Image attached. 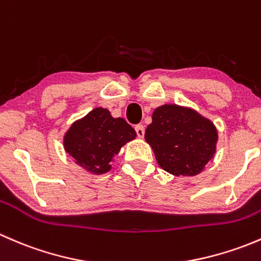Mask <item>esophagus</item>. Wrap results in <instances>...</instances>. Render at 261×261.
I'll list each match as a JSON object with an SVG mask.
<instances>
[{
    "mask_svg": "<svg viewBox=\"0 0 261 261\" xmlns=\"http://www.w3.org/2000/svg\"><path fill=\"white\" fill-rule=\"evenodd\" d=\"M135 130L139 138H144V134H145V127H144V125H136Z\"/></svg>",
    "mask_w": 261,
    "mask_h": 261,
    "instance_id": "obj_1",
    "label": "esophagus"
}]
</instances>
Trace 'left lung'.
I'll return each instance as SVG.
<instances>
[{"label":"left lung","instance_id":"1","mask_svg":"<svg viewBox=\"0 0 261 261\" xmlns=\"http://www.w3.org/2000/svg\"><path fill=\"white\" fill-rule=\"evenodd\" d=\"M151 118L145 140L160 168L173 175L199 174L216 152L218 134L212 121L178 105L158 107Z\"/></svg>","mask_w":261,"mask_h":261}]
</instances>
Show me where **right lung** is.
Wrapping results in <instances>:
<instances>
[{"label":"right lung","instance_id":"obj_1","mask_svg":"<svg viewBox=\"0 0 261 261\" xmlns=\"http://www.w3.org/2000/svg\"><path fill=\"white\" fill-rule=\"evenodd\" d=\"M135 138L136 131L123 118L112 117L107 109L96 107L72 123L63 144L75 164L99 175L111 170L115 155Z\"/></svg>","mask_w":261,"mask_h":261}]
</instances>
